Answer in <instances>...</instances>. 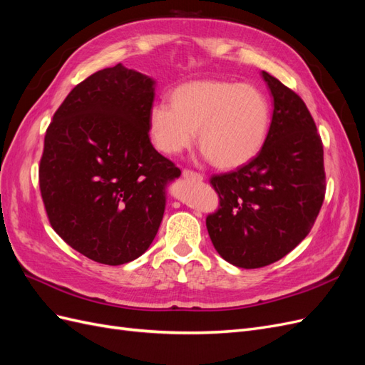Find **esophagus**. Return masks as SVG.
I'll return each mask as SVG.
<instances>
[{"label": "esophagus", "instance_id": "1", "mask_svg": "<svg viewBox=\"0 0 365 365\" xmlns=\"http://www.w3.org/2000/svg\"><path fill=\"white\" fill-rule=\"evenodd\" d=\"M182 176H184L185 180H192V181H202L204 180V176L201 173L189 170V169H184L182 170Z\"/></svg>", "mask_w": 365, "mask_h": 365}]
</instances>
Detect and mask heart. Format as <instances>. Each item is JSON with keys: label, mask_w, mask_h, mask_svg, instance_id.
Instances as JSON below:
<instances>
[{"label": "heart", "mask_w": 365, "mask_h": 365, "mask_svg": "<svg viewBox=\"0 0 365 365\" xmlns=\"http://www.w3.org/2000/svg\"><path fill=\"white\" fill-rule=\"evenodd\" d=\"M271 106L251 85L227 81H195L172 93V106L153 105L149 130L155 146L178 155L197 141L207 160L219 169L248 164L264 145Z\"/></svg>", "instance_id": "b5f03b06"}]
</instances>
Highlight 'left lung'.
Here are the masks:
<instances>
[{"label": "left lung", "instance_id": "1", "mask_svg": "<svg viewBox=\"0 0 365 365\" xmlns=\"http://www.w3.org/2000/svg\"><path fill=\"white\" fill-rule=\"evenodd\" d=\"M274 98L264 145L248 164L215 175L217 212L207 216L220 257L239 268L280 260L309 235L324 201L323 143L302 97L262 71Z\"/></svg>", "mask_w": 365, "mask_h": 365}]
</instances>
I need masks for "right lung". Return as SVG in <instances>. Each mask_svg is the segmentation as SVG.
I'll list each match as a JSON object with an SVG mask.
<instances>
[{
	"label": "right lung",
	"mask_w": 365,
	"mask_h": 365,
	"mask_svg": "<svg viewBox=\"0 0 365 365\" xmlns=\"http://www.w3.org/2000/svg\"><path fill=\"white\" fill-rule=\"evenodd\" d=\"M155 81L121 63L76 85L53 115L39 187L53 230L85 257L123 264L163 220L165 185L181 170L152 146Z\"/></svg>",
	"instance_id": "right-lung-1"
}]
</instances>
